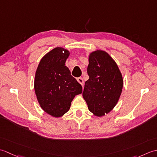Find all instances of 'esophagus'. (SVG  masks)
<instances>
[{
  "label": "esophagus",
  "instance_id": "obj_1",
  "mask_svg": "<svg viewBox=\"0 0 157 157\" xmlns=\"http://www.w3.org/2000/svg\"><path fill=\"white\" fill-rule=\"evenodd\" d=\"M77 81H78L81 85H83V79H82V78H81V77L77 78Z\"/></svg>",
  "mask_w": 157,
  "mask_h": 157
}]
</instances>
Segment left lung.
I'll return each instance as SVG.
<instances>
[{"instance_id":"1","label":"left lung","mask_w":157,"mask_h":157,"mask_svg":"<svg viewBox=\"0 0 157 157\" xmlns=\"http://www.w3.org/2000/svg\"><path fill=\"white\" fill-rule=\"evenodd\" d=\"M87 73L89 78L85 82L83 98L95 116H104L119 100L123 86L122 75L114 60L101 50L90 53Z\"/></svg>"}]
</instances>
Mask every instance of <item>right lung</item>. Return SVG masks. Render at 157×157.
Listing matches in <instances>:
<instances>
[{"label": "right lung", "mask_w": 157, "mask_h": 157, "mask_svg": "<svg viewBox=\"0 0 157 157\" xmlns=\"http://www.w3.org/2000/svg\"><path fill=\"white\" fill-rule=\"evenodd\" d=\"M70 52L62 47L50 51L40 61L34 78V91L42 109L54 117L68 112L82 86L65 66Z\"/></svg>", "instance_id": "obj_1"}]
</instances>
